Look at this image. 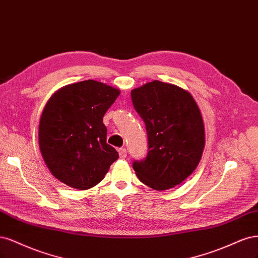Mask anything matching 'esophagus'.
<instances>
[{
  "instance_id": "1",
  "label": "esophagus",
  "mask_w": 258,
  "mask_h": 258,
  "mask_svg": "<svg viewBox=\"0 0 258 258\" xmlns=\"http://www.w3.org/2000/svg\"><path fill=\"white\" fill-rule=\"evenodd\" d=\"M119 155H120V159H125L127 156V151L125 148H120L119 149Z\"/></svg>"
}]
</instances>
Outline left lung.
<instances>
[{"instance_id":"1","label":"left lung","mask_w":258,"mask_h":258,"mask_svg":"<svg viewBox=\"0 0 258 258\" xmlns=\"http://www.w3.org/2000/svg\"><path fill=\"white\" fill-rule=\"evenodd\" d=\"M131 96L148 136L146 159L133 163L136 176L155 190L180 184L195 170L205 148L195 99L184 89L159 80L132 90Z\"/></svg>"}]
</instances>
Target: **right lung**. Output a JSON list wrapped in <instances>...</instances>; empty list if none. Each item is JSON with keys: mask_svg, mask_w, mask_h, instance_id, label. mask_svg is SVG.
I'll use <instances>...</instances> for the list:
<instances>
[{"mask_svg": "<svg viewBox=\"0 0 258 258\" xmlns=\"http://www.w3.org/2000/svg\"><path fill=\"white\" fill-rule=\"evenodd\" d=\"M119 95V89L89 79L49 98L39 121V149L49 170L64 184L93 187L118 160L119 153L106 143L103 117Z\"/></svg>", "mask_w": 258, "mask_h": 258, "instance_id": "obj_1", "label": "right lung"}]
</instances>
